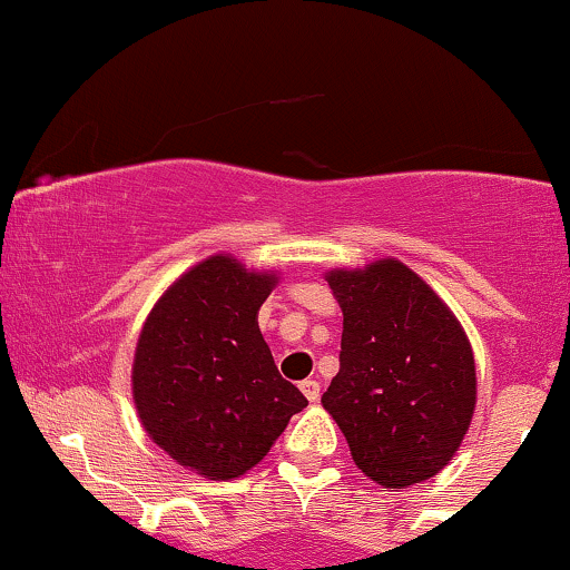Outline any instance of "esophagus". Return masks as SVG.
<instances>
[{"label": "esophagus", "mask_w": 570, "mask_h": 570, "mask_svg": "<svg viewBox=\"0 0 570 570\" xmlns=\"http://www.w3.org/2000/svg\"><path fill=\"white\" fill-rule=\"evenodd\" d=\"M301 392L306 394L308 402H318V396H322V386H318V381L306 379V381H301Z\"/></svg>", "instance_id": "34e87169"}]
</instances>
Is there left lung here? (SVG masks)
Returning a JSON list of instances; mask_svg holds the SVG:
<instances>
[{
    "instance_id": "1",
    "label": "left lung",
    "mask_w": 570,
    "mask_h": 570,
    "mask_svg": "<svg viewBox=\"0 0 570 570\" xmlns=\"http://www.w3.org/2000/svg\"><path fill=\"white\" fill-rule=\"evenodd\" d=\"M326 283L342 308V350L324 410L379 485L433 478L474 412L478 381L462 324L402 262L334 269Z\"/></svg>"
}]
</instances>
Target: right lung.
<instances>
[{
    "label": "right lung",
    "mask_w": 570,
    "mask_h": 570,
    "mask_svg": "<svg viewBox=\"0 0 570 570\" xmlns=\"http://www.w3.org/2000/svg\"><path fill=\"white\" fill-rule=\"evenodd\" d=\"M275 275L209 256L168 287L139 334L131 394L178 464L230 480L259 464L308 400L279 376L259 332Z\"/></svg>",
    "instance_id": "add662e5"
}]
</instances>
